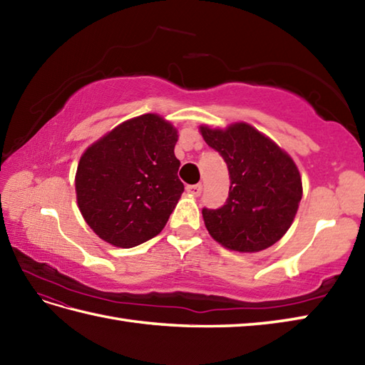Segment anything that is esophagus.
I'll list each match as a JSON object with an SVG mask.
<instances>
[{
	"mask_svg": "<svg viewBox=\"0 0 365 365\" xmlns=\"http://www.w3.org/2000/svg\"><path fill=\"white\" fill-rule=\"evenodd\" d=\"M187 191L190 192L191 196H200V192H202V183H197V185H188Z\"/></svg>",
	"mask_w": 365,
	"mask_h": 365,
	"instance_id": "34e87169",
	"label": "esophagus"
}]
</instances>
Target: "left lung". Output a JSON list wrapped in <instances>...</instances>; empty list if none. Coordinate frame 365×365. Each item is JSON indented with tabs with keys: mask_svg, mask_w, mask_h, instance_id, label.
Returning <instances> with one entry per match:
<instances>
[{
	"mask_svg": "<svg viewBox=\"0 0 365 365\" xmlns=\"http://www.w3.org/2000/svg\"><path fill=\"white\" fill-rule=\"evenodd\" d=\"M205 143L229 169V197L221 208H202L205 227L216 242L238 252L273 246L294 220L302 196L299 170L281 147L250 123L226 130L200 127Z\"/></svg>",
	"mask_w": 365,
	"mask_h": 365,
	"instance_id": "8db88e82",
	"label": "left lung"
}]
</instances>
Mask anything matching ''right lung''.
Wrapping results in <instances>:
<instances>
[{"mask_svg": "<svg viewBox=\"0 0 365 365\" xmlns=\"http://www.w3.org/2000/svg\"><path fill=\"white\" fill-rule=\"evenodd\" d=\"M177 138V130L158 114H143L81 155L76 200L84 221L106 243L133 247L166 226L183 192L174 155Z\"/></svg>", "mask_w": 365, "mask_h": 365, "instance_id": "1", "label": "right lung"}]
</instances>
